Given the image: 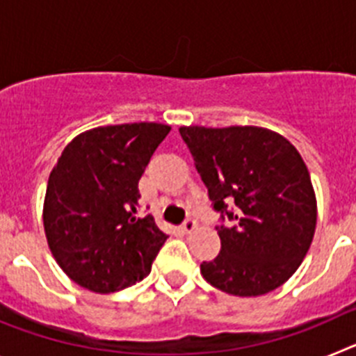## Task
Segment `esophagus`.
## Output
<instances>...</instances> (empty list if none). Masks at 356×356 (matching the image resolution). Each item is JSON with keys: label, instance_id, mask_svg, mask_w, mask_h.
I'll list each match as a JSON object with an SVG mask.
<instances>
[{"label": "esophagus", "instance_id": "obj_1", "mask_svg": "<svg viewBox=\"0 0 356 356\" xmlns=\"http://www.w3.org/2000/svg\"><path fill=\"white\" fill-rule=\"evenodd\" d=\"M196 226H197L196 219L188 217V219H185L184 225H181V232H184V234H193L194 229H196Z\"/></svg>", "mask_w": 356, "mask_h": 356}]
</instances>
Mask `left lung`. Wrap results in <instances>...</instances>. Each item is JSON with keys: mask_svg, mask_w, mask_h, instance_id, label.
<instances>
[{"mask_svg": "<svg viewBox=\"0 0 356 356\" xmlns=\"http://www.w3.org/2000/svg\"><path fill=\"white\" fill-rule=\"evenodd\" d=\"M213 210L221 251L201 275L226 294L253 298L284 285L312 244L317 201L303 159L260 127H181ZM234 209H232L231 207Z\"/></svg>", "mask_w": 356, "mask_h": 356, "instance_id": "8db88e82", "label": "left lung"}]
</instances>
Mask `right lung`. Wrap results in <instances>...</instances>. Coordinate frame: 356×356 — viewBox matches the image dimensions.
Here are the masks:
<instances>
[{"label": "right lung", "instance_id": "add662e5", "mask_svg": "<svg viewBox=\"0 0 356 356\" xmlns=\"http://www.w3.org/2000/svg\"><path fill=\"white\" fill-rule=\"evenodd\" d=\"M171 131L128 122L76 135L55 163L44 197L48 246L69 278L97 294L146 278L168 238L153 216L137 217L139 180Z\"/></svg>", "mask_w": 356, "mask_h": 356}]
</instances>
